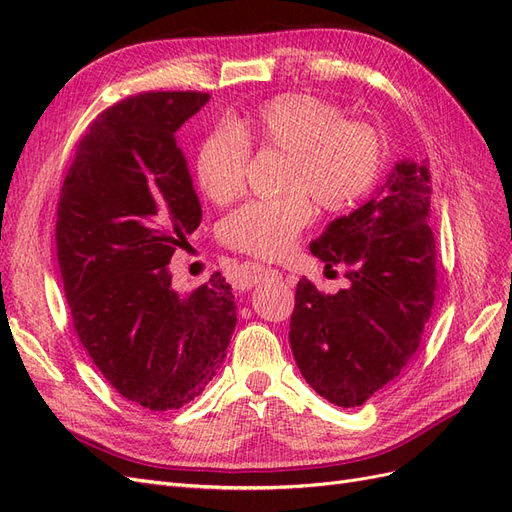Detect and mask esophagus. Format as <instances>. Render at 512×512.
Segmentation results:
<instances>
[{"instance_id": "obj_1", "label": "esophagus", "mask_w": 512, "mask_h": 512, "mask_svg": "<svg viewBox=\"0 0 512 512\" xmlns=\"http://www.w3.org/2000/svg\"><path fill=\"white\" fill-rule=\"evenodd\" d=\"M267 280H282V273L277 271V269H271V267H262V269H258V273L254 275V284L267 282Z\"/></svg>"}]
</instances>
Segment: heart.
<instances>
[{"instance_id": "b5f03b06", "label": "heart", "mask_w": 512, "mask_h": 512, "mask_svg": "<svg viewBox=\"0 0 512 512\" xmlns=\"http://www.w3.org/2000/svg\"><path fill=\"white\" fill-rule=\"evenodd\" d=\"M286 153L284 190L277 200H256L235 211L222 226L232 250L258 258H282L312 222L314 203L344 211L374 185L382 145L378 132L361 121L342 119L337 106L307 94H286L235 117L228 130H213L196 149L198 188L215 205L235 200L245 183L250 149Z\"/></svg>"}]
</instances>
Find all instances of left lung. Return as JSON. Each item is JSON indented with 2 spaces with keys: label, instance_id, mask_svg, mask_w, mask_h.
<instances>
[{
  "label": "left lung",
  "instance_id": "obj_1",
  "mask_svg": "<svg viewBox=\"0 0 512 512\" xmlns=\"http://www.w3.org/2000/svg\"><path fill=\"white\" fill-rule=\"evenodd\" d=\"M425 160H399L365 205L333 220L309 250L350 286L297 284L290 348L301 376L335 406L354 408L412 359L436 290V239Z\"/></svg>",
  "mask_w": 512,
  "mask_h": 512
}]
</instances>
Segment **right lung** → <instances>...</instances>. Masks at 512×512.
<instances>
[{"label": "right lung", "mask_w": 512, "mask_h": 512, "mask_svg": "<svg viewBox=\"0 0 512 512\" xmlns=\"http://www.w3.org/2000/svg\"><path fill=\"white\" fill-rule=\"evenodd\" d=\"M209 102L149 91L91 123L61 185L57 258L83 348L119 395L153 412L205 391L237 324L220 273L190 294L168 262L203 220L177 130Z\"/></svg>", "instance_id": "obj_1"}]
</instances>
